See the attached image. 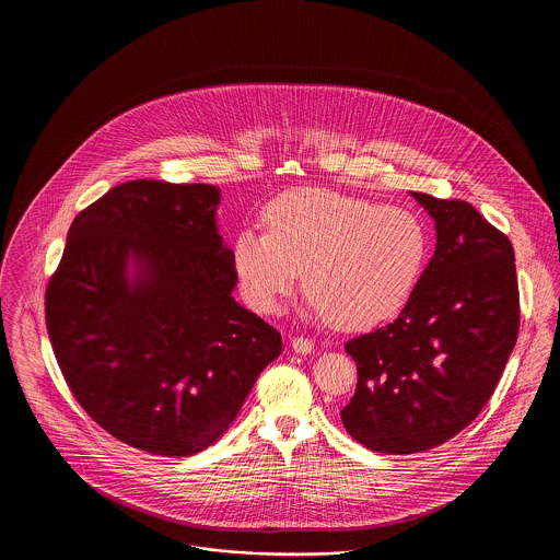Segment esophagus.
Listing matches in <instances>:
<instances>
[{"label":"esophagus","instance_id":"esophagus-1","mask_svg":"<svg viewBox=\"0 0 560 560\" xmlns=\"http://www.w3.org/2000/svg\"><path fill=\"white\" fill-rule=\"evenodd\" d=\"M292 350L295 354H311L315 352V342L308 338H293Z\"/></svg>","mask_w":560,"mask_h":560}]
</instances>
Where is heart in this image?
Listing matches in <instances>:
<instances>
[{
    "label": "heart",
    "instance_id": "1",
    "mask_svg": "<svg viewBox=\"0 0 560 560\" xmlns=\"http://www.w3.org/2000/svg\"><path fill=\"white\" fill-rule=\"evenodd\" d=\"M265 226L243 229L233 243L243 295L262 313L279 308L304 270L317 315L340 329H370L399 315L427 265V229L416 213L331 188L277 197Z\"/></svg>",
    "mask_w": 560,
    "mask_h": 560
}]
</instances>
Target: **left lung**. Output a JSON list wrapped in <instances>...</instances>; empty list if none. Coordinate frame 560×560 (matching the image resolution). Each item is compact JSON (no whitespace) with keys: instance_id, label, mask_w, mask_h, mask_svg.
Instances as JSON below:
<instances>
[{"instance_id":"1","label":"left lung","mask_w":560,"mask_h":560,"mask_svg":"<svg viewBox=\"0 0 560 560\" xmlns=\"http://www.w3.org/2000/svg\"><path fill=\"white\" fill-rule=\"evenodd\" d=\"M434 220V256L399 319L347 342L357 390L347 432L377 453H418L468 427L518 336L514 249L470 203L409 192Z\"/></svg>"}]
</instances>
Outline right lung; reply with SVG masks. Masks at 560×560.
I'll return each mask as SVG.
<instances>
[{"mask_svg": "<svg viewBox=\"0 0 560 560\" xmlns=\"http://www.w3.org/2000/svg\"><path fill=\"white\" fill-rule=\"evenodd\" d=\"M220 188L132 180L73 220L46 292L56 361L88 416L136 450L195 455L281 354L235 302Z\"/></svg>", "mask_w": 560, "mask_h": 560, "instance_id": "obj_1", "label": "right lung"}]
</instances>
